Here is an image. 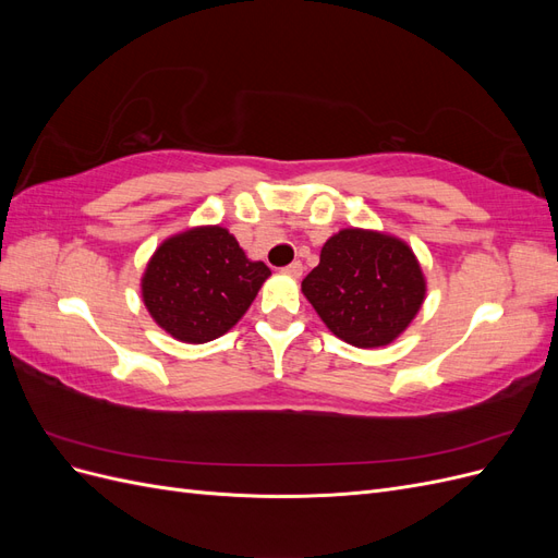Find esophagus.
<instances>
[{
  "mask_svg": "<svg viewBox=\"0 0 558 558\" xmlns=\"http://www.w3.org/2000/svg\"><path fill=\"white\" fill-rule=\"evenodd\" d=\"M283 272H286V275H289V277H293V279H298V277L302 275V263H300V260L291 263L289 267H283Z\"/></svg>",
  "mask_w": 558,
  "mask_h": 558,
  "instance_id": "esophagus-1",
  "label": "esophagus"
}]
</instances>
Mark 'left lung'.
<instances>
[{
	"label": "left lung",
	"instance_id": "1",
	"mask_svg": "<svg viewBox=\"0 0 558 558\" xmlns=\"http://www.w3.org/2000/svg\"><path fill=\"white\" fill-rule=\"evenodd\" d=\"M302 293L335 337L377 349L410 328L426 300V277L408 242L379 230L344 228L320 248Z\"/></svg>",
	"mask_w": 558,
	"mask_h": 558
}]
</instances>
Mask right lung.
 Wrapping results in <instances>:
<instances>
[{
	"label": "right lung",
	"instance_id": "obj_1",
	"mask_svg": "<svg viewBox=\"0 0 558 558\" xmlns=\"http://www.w3.org/2000/svg\"><path fill=\"white\" fill-rule=\"evenodd\" d=\"M269 275L226 228L197 226L156 248L142 277V300L174 340L205 344L238 324Z\"/></svg>",
	"mask_w": 558,
	"mask_h": 558
}]
</instances>
